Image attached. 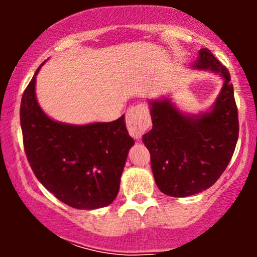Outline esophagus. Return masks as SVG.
I'll use <instances>...</instances> for the list:
<instances>
[{
    "instance_id": "34e87169",
    "label": "esophagus",
    "mask_w": 257,
    "mask_h": 257,
    "mask_svg": "<svg viewBox=\"0 0 257 257\" xmlns=\"http://www.w3.org/2000/svg\"><path fill=\"white\" fill-rule=\"evenodd\" d=\"M125 123L131 137L140 139L144 133L151 126V117L147 106L144 104L132 106L126 112Z\"/></svg>"
}]
</instances>
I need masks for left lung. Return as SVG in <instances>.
<instances>
[{"instance_id": "obj_1", "label": "left lung", "mask_w": 257, "mask_h": 257, "mask_svg": "<svg viewBox=\"0 0 257 257\" xmlns=\"http://www.w3.org/2000/svg\"><path fill=\"white\" fill-rule=\"evenodd\" d=\"M193 67L220 73L225 79L213 110L191 117L168 99L150 101L152 129L143 137L156 184L170 197H188L211 187L228 166L239 134L227 67L208 48L200 49Z\"/></svg>"}]
</instances>
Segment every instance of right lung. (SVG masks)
I'll return each mask as SVG.
<instances>
[{"mask_svg":"<svg viewBox=\"0 0 257 257\" xmlns=\"http://www.w3.org/2000/svg\"><path fill=\"white\" fill-rule=\"evenodd\" d=\"M41 66L20 104L23 143L32 172L49 192L72 208L107 206L118 193L126 156L134 145L124 116L85 125L51 119L41 110L35 94Z\"/></svg>","mask_w":257,"mask_h":257,"instance_id":"obj_1","label":"right lung"}]
</instances>
